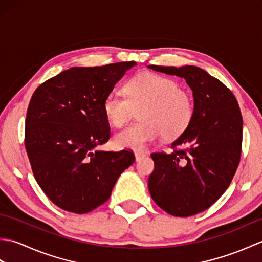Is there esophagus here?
Here are the masks:
<instances>
[{
	"mask_svg": "<svg viewBox=\"0 0 262 262\" xmlns=\"http://www.w3.org/2000/svg\"><path fill=\"white\" fill-rule=\"evenodd\" d=\"M145 157H146V154L144 153V152H141V151H136L135 152V159H136V161H140V160L144 159Z\"/></svg>",
	"mask_w": 262,
	"mask_h": 262,
	"instance_id": "esophagus-1",
	"label": "esophagus"
}]
</instances>
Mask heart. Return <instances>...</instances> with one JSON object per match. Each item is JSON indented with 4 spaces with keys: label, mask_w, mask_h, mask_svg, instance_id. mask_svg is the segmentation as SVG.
I'll list each match as a JSON object with an SVG mask.
<instances>
[{
    "label": "heart",
    "mask_w": 262,
    "mask_h": 262,
    "mask_svg": "<svg viewBox=\"0 0 262 262\" xmlns=\"http://www.w3.org/2000/svg\"><path fill=\"white\" fill-rule=\"evenodd\" d=\"M125 91L127 97L111 92L103 101V113L115 127L127 124L141 109V121L115 136L118 147L143 149L161 136L174 140L191 124L194 115L192 94L171 77L144 72L126 83Z\"/></svg>",
    "instance_id": "obj_1"
}]
</instances>
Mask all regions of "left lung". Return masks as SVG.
Wrapping results in <instances>:
<instances>
[{"instance_id":"left-lung-1","label":"left lung","mask_w":262,"mask_h":262,"mask_svg":"<svg viewBox=\"0 0 262 262\" xmlns=\"http://www.w3.org/2000/svg\"><path fill=\"white\" fill-rule=\"evenodd\" d=\"M148 68L183 77L194 100L191 124L172 143L173 151L151 154L149 193L170 215H196L225 192L235 174L242 149L241 110L230 89L197 66Z\"/></svg>"}]
</instances>
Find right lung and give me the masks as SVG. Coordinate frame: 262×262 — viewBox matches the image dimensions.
Masks as SVG:
<instances>
[{
  "mask_svg": "<svg viewBox=\"0 0 262 262\" xmlns=\"http://www.w3.org/2000/svg\"><path fill=\"white\" fill-rule=\"evenodd\" d=\"M136 62L72 68L45 81L28 105L25 146L32 173L59 208L85 214L109 199L135 161L132 151H98L108 142L105 97Z\"/></svg>",
  "mask_w": 262,
  "mask_h": 262,
  "instance_id": "obj_1",
  "label": "right lung"
}]
</instances>
